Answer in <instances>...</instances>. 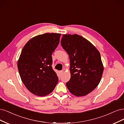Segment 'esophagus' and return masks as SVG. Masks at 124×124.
<instances>
[{
  "label": "esophagus",
  "mask_w": 124,
  "mask_h": 124,
  "mask_svg": "<svg viewBox=\"0 0 124 124\" xmlns=\"http://www.w3.org/2000/svg\"><path fill=\"white\" fill-rule=\"evenodd\" d=\"M63 72H64V71L63 70H61V71H60V74L61 75L63 73Z\"/></svg>",
  "instance_id": "obj_1"
}]
</instances>
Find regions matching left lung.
<instances>
[{
  "instance_id": "8db88e82",
  "label": "left lung",
  "mask_w": 124,
  "mask_h": 124,
  "mask_svg": "<svg viewBox=\"0 0 124 124\" xmlns=\"http://www.w3.org/2000/svg\"><path fill=\"white\" fill-rule=\"evenodd\" d=\"M61 44L70 60V79L66 83L68 89L76 96L88 94L97 86L103 73L99 51L78 34H63Z\"/></svg>"
}]
</instances>
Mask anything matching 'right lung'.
<instances>
[{"label":"right lung","instance_id":"right-lung-1","mask_svg":"<svg viewBox=\"0 0 124 124\" xmlns=\"http://www.w3.org/2000/svg\"><path fill=\"white\" fill-rule=\"evenodd\" d=\"M61 34L46 33L32 38L23 47L17 62L22 81L30 92L44 96L53 91L58 77L52 67V54Z\"/></svg>","mask_w":124,"mask_h":124}]
</instances>
